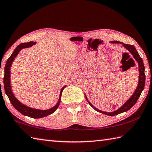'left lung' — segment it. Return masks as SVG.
<instances>
[{
	"label": "left lung",
	"mask_w": 152,
	"mask_h": 152,
	"mask_svg": "<svg viewBox=\"0 0 152 152\" xmlns=\"http://www.w3.org/2000/svg\"><path fill=\"white\" fill-rule=\"evenodd\" d=\"M111 42L115 43H115L116 44L117 43L121 44V42H118V41H112V42ZM123 46H124L129 51H130V53L133 55V56L135 59V60H136L138 62V67H139V81H138V86H137L136 90H135L134 93H133V95L131 96L129 99L128 101L126 102L121 108H119V109L117 110H115L113 112H105L100 110L94 107V106H93L91 104V103L88 101V100L87 99V101H88V102H89V104L93 109H95V110H96L100 113H102V114H104L108 115H111V116L115 115H118L119 114H121V113H123L124 112H127L129 110L131 109L135 104V103L137 102L138 98L140 97L141 93L143 91L144 88V85H145V80H146V76H145V74H144V69H144L143 61H142V59L141 57L139 56V54H138V51L136 50V48H135L134 46H133V45L123 43Z\"/></svg>",
	"instance_id": "8db88e82"
}]
</instances>
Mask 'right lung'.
Here are the masks:
<instances>
[{"label": "right lung", "mask_w": 152, "mask_h": 152, "mask_svg": "<svg viewBox=\"0 0 152 152\" xmlns=\"http://www.w3.org/2000/svg\"><path fill=\"white\" fill-rule=\"evenodd\" d=\"M36 44L34 42H28L26 43H22L19 44L18 46L16 47L14 52L10 57L7 61H6L5 68H4V90L5 92L7 95L8 97L10 100V101L12 103L13 106L17 110L18 112H19L24 115L28 116V117L33 118H40L45 117V116H47L51 114H52L56 110L57 108L59 107L60 104V101H61V93L63 89L65 88L66 86L63 87V88L61 89V92H60V96H59V101H58L57 104L54 106V107L51 108L50 109L46 110H37V109H33L30 107H27V106H25L24 104H21V103L18 101V100L16 99L14 94H13L12 91H11V87H10V67L12 66V63L13 61L15 59V57L17 56V55L19 51L22 50L23 48H27L33 46V45Z\"/></svg>", "instance_id": "add662e5"}]
</instances>
